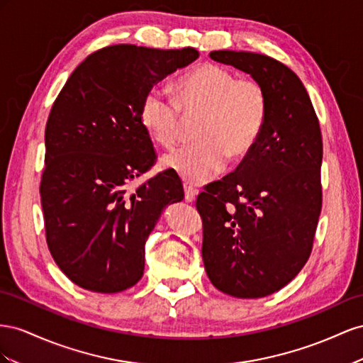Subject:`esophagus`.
<instances>
[{"label":"esophagus","mask_w":363,"mask_h":363,"mask_svg":"<svg viewBox=\"0 0 363 363\" xmlns=\"http://www.w3.org/2000/svg\"><path fill=\"white\" fill-rule=\"evenodd\" d=\"M184 191H185V201H187V202H194L196 196H198V190H194L193 187H190V185H185Z\"/></svg>","instance_id":"34e87169"}]
</instances>
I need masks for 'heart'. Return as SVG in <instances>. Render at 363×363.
<instances>
[{
  "label": "heart",
  "instance_id": "heart-1",
  "mask_svg": "<svg viewBox=\"0 0 363 363\" xmlns=\"http://www.w3.org/2000/svg\"><path fill=\"white\" fill-rule=\"evenodd\" d=\"M182 116L201 117L198 141L169 153L164 164L187 182L203 184L225 169L228 157L242 160L254 149L266 124L267 96L258 82L203 64L174 82L173 97L153 88L140 108L141 126L165 149L178 143Z\"/></svg>",
  "mask_w": 363,
  "mask_h": 363
}]
</instances>
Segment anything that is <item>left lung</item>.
Listing matches in <instances>:
<instances>
[{
	"instance_id": "left-lung-1",
	"label": "left lung",
	"mask_w": 363,
	"mask_h": 363,
	"mask_svg": "<svg viewBox=\"0 0 363 363\" xmlns=\"http://www.w3.org/2000/svg\"><path fill=\"white\" fill-rule=\"evenodd\" d=\"M210 57L247 72L264 88L267 118L239 167L198 196L202 258L220 292L263 298L291 283L312 252L323 206V137L291 68L250 51L219 50Z\"/></svg>"
}]
</instances>
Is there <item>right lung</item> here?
<instances>
[{
	"label": "right lung",
	"mask_w": 363,
	"mask_h": 363,
	"mask_svg": "<svg viewBox=\"0 0 363 363\" xmlns=\"http://www.w3.org/2000/svg\"><path fill=\"white\" fill-rule=\"evenodd\" d=\"M198 57L191 47H105L72 71L55 100L40 203L51 257L82 289L117 294L137 284L149 234L165 206L184 199L173 170L129 187L157 161L140 123L143 99Z\"/></svg>",
	"instance_id": "1"
}]
</instances>
